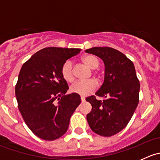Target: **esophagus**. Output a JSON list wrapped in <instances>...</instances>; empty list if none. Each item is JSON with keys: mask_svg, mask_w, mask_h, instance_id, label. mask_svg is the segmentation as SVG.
<instances>
[{"mask_svg": "<svg viewBox=\"0 0 160 160\" xmlns=\"http://www.w3.org/2000/svg\"><path fill=\"white\" fill-rule=\"evenodd\" d=\"M80 99H81V101H82V102H84V101H85V98H84V97H80Z\"/></svg>", "mask_w": 160, "mask_h": 160, "instance_id": "obj_1", "label": "esophagus"}]
</instances>
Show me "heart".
Wrapping results in <instances>:
<instances>
[{
    "mask_svg": "<svg viewBox=\"0 0 160 160\" xmlns=\"http://www.w3.org/2000/svg\"><path fill=\"white\" fill-rule=\"evenodd\" d=\"M82 61L90 69L98 68L100 64L98 58L95 57L94 56H92V55H86V56H83ZM61 75L67 82L71 83V82L73 81V67H72V62L70 60L66 61L63 65L62 66ZM97 87H98V83L93 79L83 80V81L80 80V81L74 83L70 87V91L72 93L81 95V96H87L96 89Z\"/></svg>",
    "mask_w": 160,
    "mask_h": 160,
    "instance_id": "1",
    "label": "heart"
}]
</instances>
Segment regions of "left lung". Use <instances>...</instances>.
<instances>
[{
	"label": "left lung",
	"mask_w": 160,
	"mask_h": 160,
	"mask_svg": "<svg viewBox=\"0 0 160 160\" xmlns=\"http://www.w3.org/2000/svg\"><path fill=\"white\" fill-rule=\"evenodd\" d=\"M86 52L98 56L104 63V80L95 94L86 98L92 106L87 114L89 126L101 136L110 137L126 127L138 104L140 83L133 62L118 50L93 47Z\"/></svg>",
	"instance_id": "8db88e82"
}]
</instances>
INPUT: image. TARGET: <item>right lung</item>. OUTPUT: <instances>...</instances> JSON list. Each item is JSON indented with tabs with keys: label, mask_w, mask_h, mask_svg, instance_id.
<instances>
[{
	"label": "right lung",
	"mask_w": 160,
	"mask_h": 160,
	"mask_svg": "<svg viewBox=\"0 0 160 160\" xmlns=\"http://www.w3.org/2000/svg\"><path fill=\"white\" fill-rule=\"evenodd\" d=\"M80 49L47 47L35 52L22 66L15 86L18 109L27 126L46 141L60 138L81 99L66 95L69 89L61 75L64 62Z\"/></svg>",
	"instance_id": "right-lung-1"
}]
</instances>
